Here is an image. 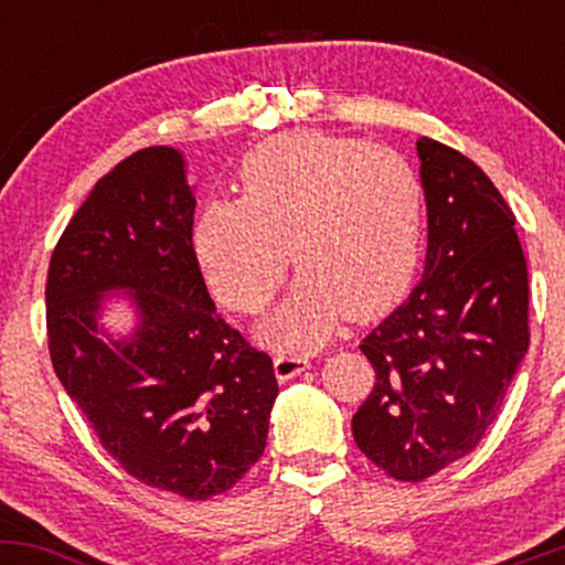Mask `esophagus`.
Here are the masks:
<instances>
[{"instance_id":"esophagus-1","label":"esophagus","mask_w":565,"mask_h":565,"mask_svg":"<svg viewBox=\"0 0 565 565\" xmlns=\"http://www.w3.org/2000/svg\"><path fill=\"white\" fill-rule=\"evenodd\" d=\"M308 366H310L308 355H300V353H278L276 355V377L281 382L297 377V374L305 372Z\"/></svg>"}]
</instances>
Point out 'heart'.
<instances>
[{
	"mask_svg": "<svg viewBox=\"0 0 565 565\" xmlns=\"http://www.w3.org/2000/svg\"><path fill=\"white\" fill-rule=\"evenodd\" d=\"M238 185L242 199L201 206L193 246L210 289L238 313L265 308L291 255L302 274L268 323L274 340L316 345L345 316L374 319L406 295L425 228V188L406 157L300 129L252 148Z\"/></svg>",
	"mask_w": 565,
	"mask_h": 565,
	"instance_id": "heart-1",
	"label": "heart"
}]
</instances>
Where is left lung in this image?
<instances>
[{
	"label": "left lung",
	"mask_w": 565,
	"mask_h": 565,
	"mask_svg": "<svg viewBox=\"0 0 565 565\" xmlns=\"http://www.w3.org/2000/svg\"><path fill=\"white\" fill-rule=\"evenodd\" d=\"M427 199L423 281L361 340L374 387L355 446L419 483L481 444L529 350V270L515 215L486 172L444 142H417Z\"/></svg>",
	"instance_id": "left-lung-1"
}]
</instances>
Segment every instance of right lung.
<instances>
[{
	"instance_id": "1",
	"label": "right lung",
	"mask_w": 565,
	"mask_h": 565,
	"mask_svg": "<svg viewBox=\"0 0 565 565\" xmlns=\"http://www.w3.org/2000/svg\"><path fill=\"white\" fill-rule=\"evenodd\" d=\"M196 199L183 157L151 146L97 180L47 270L57 380L129 476L185 499L236 486L263 457L278 395L274 361L223 321L193 249ZM129 288L141 327L108 347L94 316Z\"/></svg>"
}]
</instances>
